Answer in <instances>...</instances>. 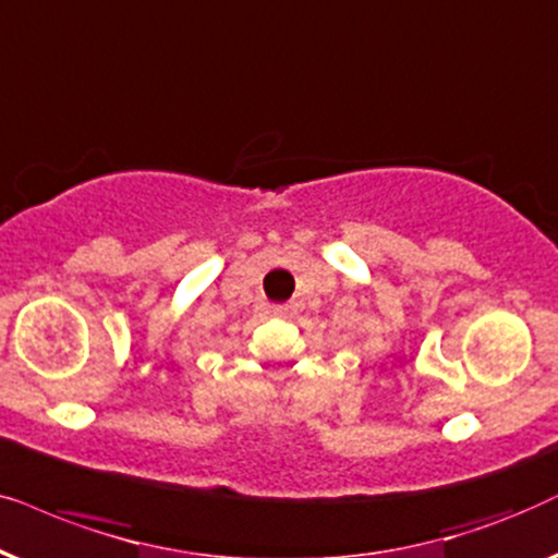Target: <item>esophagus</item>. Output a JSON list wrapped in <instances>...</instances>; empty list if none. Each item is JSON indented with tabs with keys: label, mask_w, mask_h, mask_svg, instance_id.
Instances as JSON below:
<instances>
[{
	"label": "esophagus",
	"mask_w": 558,
	"mask_h": 558,
	"mask_svg": "<svg viewBox=\"0 0 558 558\" xmlns=\"http://www.w3.org/2000/svg\"><path fill=\"white\" fill-rule=\"evenodd\" d=\"M272 311H275V314H278V316H286V314H288V306H275Z\"/></svg>",
	"instance_id": "34e87169"
}]
</instances>
